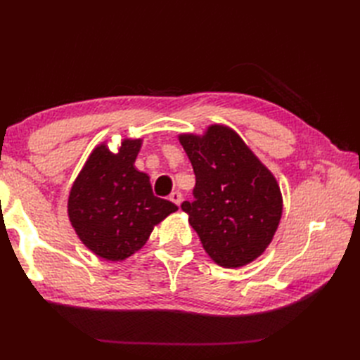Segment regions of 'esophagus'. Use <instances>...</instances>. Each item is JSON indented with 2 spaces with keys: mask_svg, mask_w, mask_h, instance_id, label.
Returning <instances> with one entry per match:
<instances>
[{
  "mask_svg": "<svg viewBox=\"0 0 360 360\" xmlns=\"http://www.w3.org/2000/svg\"><path fill=\"white\" fill-rule=\"evenodd\" d=\"M169 200L176 204V205H180L181 204V201H183V197H181V193L179 192V191H176V192H172L171 195H169Z\"/></svg>",
  "mask_w": 360,
  "mask_h": 360,
  "instance_id": "34e87169",
  "label": "esophagus"
}]
</instances>
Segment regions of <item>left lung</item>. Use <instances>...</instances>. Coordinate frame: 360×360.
<instances>
[{"instance_id":"8db88e82","label":"left lung","mask_w":360,"mask_h":360,"mask_svg":"<svg viewBox=\"0 0 360 360\" xmlns=\"http://www.w3.org/2000/svg\"><path fill=\"white\" fill-rule=\"evenodd\" d=\"M195 172L193 200L181 210L205 252L222 267H240L264 252L282 214L275 177L234 130L210 126L204 136L181 135Z\"/></svg>"}]
</instances>
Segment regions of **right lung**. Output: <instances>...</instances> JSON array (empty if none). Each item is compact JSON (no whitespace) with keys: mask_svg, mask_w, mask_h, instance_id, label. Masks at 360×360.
Segmentation results:
<instances>
[{"mask_svg":"<svg viewBox=\"0 0 360 360\" xmlns=\"http://www.w3.org/2000/svg\"><path fill=\"white\" fill-rule=\"evenodd\" d=\"M141 139H124L118 153L93 150L69 195V217L82 243L96 255L120 261L143 248L162 219L177 210L158 198L135 159Z\"/></svg>","mask_w":360,"mask_h":360,"instance_id":"add662e5","label":"right lung"}]
</instances>
